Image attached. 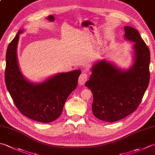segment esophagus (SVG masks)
Listing matches in <instances>:
<instances>
[{
	"instance_id": "34e87169",
	"label": "esophagus",
	"mask_w": 155,
	"mask_h": 155,
	"mask_svg": "<svg viewBox=\"0 0 155 155\" xmlns=\"http://www.w3.org/2000/svg\"><path fill=\"white\" fill-rule=\"evenodd\" d=\"M88 75L87 72H83L80 75L79 78H78V82H79V84L81 85H84V84L86 83V81L88 80Z\"/></svg>"
}]
</instances>
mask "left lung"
Listing matches in <instances>:
<instances>
[{"mask_svg": "<svg viewBox=\"0 0 155 155\" xmlns=\"http://www.w3.org/2000/svg\"><path fill=\"white\" fill-rule=\"evenodd\" d=\"M124 37L134 42V63L122 71L105 61L95 64L85 83L92 91V110L97 118L109 123L119 120L137 110L150 80V51L139 32L124 27Z\"/></svg>", "mask_w": 155, "mask_h": 155, "instance_id": "1", "label": "left lung"}]
</instances>
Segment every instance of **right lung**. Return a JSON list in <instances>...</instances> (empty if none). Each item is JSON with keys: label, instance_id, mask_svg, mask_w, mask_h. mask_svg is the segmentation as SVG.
Masks as SVG:
<instances>
[{"label": "right lung", "instance_id": "1", "mask_svg": "<svg viewBox=\"0 0 155 155\" xmlns=\"http://www.w3.org/2000/svg\"><path fill=\"white\" fill-rule=\"evenodd\" d=\"M19 31L10 42L6 54L5 83L18 110L31 119L51 123L61 116L68 95L77 86L81 71L61 73L41 84L29 83L19 70L16 47Z\"/></svg>", "mask_w": 155, "mask_h": 155}]
</instances>
